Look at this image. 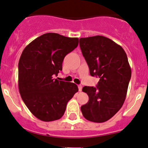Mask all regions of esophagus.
Listing matches in <instances>:
<instances>
[{
	"label": "esophagus",
	"instance_id": "1",
	"mask_svg": "<svg viewBox=\"0 0 148 148\" xmlns=\"http://www.w3.org/2000/svg\"><path fill=\"white\" fill-rule=\"evenodd\" d=\"M82 85H78V89H79V92H81V91H82Z\"/></svg>",
	"mask_w": 148,
	"mask_h": 148
}]
</instances>
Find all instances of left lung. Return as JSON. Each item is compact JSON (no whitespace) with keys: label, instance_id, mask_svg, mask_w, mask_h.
I'll return each mask as SVG.
<instances>
[{"label":"left lung","instance_id":"1","mask_svg":"<svg viewBox=\"0 0 148 148\" xmlns=\"http://www.w3.org/2000/svg\"><path fill=\"white\" fill-rule=\"evenodd\" d=\"M79 47L92 76L100 78L96 87L84 86L89 101L81 106L85 119L101 123L110 119L123 106L132 70L124 49L102 36L79 38Z\"/></svg>","mask_w":148,"mask_h":148}]
</instances>
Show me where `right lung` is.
<instances>
[{"instance_id":"add662e5","label":"right lung","mask_w":148,"mask_h":148,"mask_svg":"<svg viewBox=\"0 0 148 148\" xmlns=\"http://www.w3.org/2000/svg\"><path fill=\"white\" fill-rule=\"evenodd\" d=\"M77 38L47 33L23 50L19 61L18 86L23 101L35 117L44 122L60 119L78 87L54 79L62 70L64 57L77 47Z\"/></svg>"}]
</instances>
